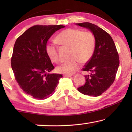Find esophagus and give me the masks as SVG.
<instances>
[{
	"label": "esophagus",
	"instance_id": "esophagus-1",
	"mask_svg": "<svg viewBox=\"0 0 132 132\" xmlns=\"http://www.w3.org/2000/svg\"><path fill=\"white\" fill-rule=\"evenodd\" d=\"M64 77H70L72 76V75H64Z\"/></svg>",
	"mask_w": 132,
	"mask_h": 132
}]
</instances>
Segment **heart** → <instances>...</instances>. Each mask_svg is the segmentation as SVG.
I'll list each match as a JSON object with an SVG mask.
<instances>
[{"label": "heart", "mask_w": 132, "mask_h": 132, "mask_svg": "<svg viewBox=\"0 0 132 132\" xmlns=\"http://www.w3.org/2000/svg\"><path fill=\"white\" fill-rule=\"evenodd\" d=\"M55 40L62 46L70 47L71 60L60 65L57 71L65 75H73L79 68V62L85 64L93 56L95 48V38L91 32L78 29L68 28L61 32L55 38ZM46 52L48 56L54 62L60 60L58 48L53 43L46 45Z\"/></svg>", "instance_id": "1"}]
</instances>
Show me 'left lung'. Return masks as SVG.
I'll list each match as a JSON object with an SVG mask.
<instances>
[{"instance_id": "8db88e82", "label": "left lung", "mask_w": 132, "mask_h": 132, "mask_svg": "<svg viewBox=\"0 0 132 132\" xmlns=\"http://www.w3.org/2000/svg\"><path fill=\"white\" fill-rule=\"evenodd\" d=\"M91 30L95 38V48L93 56L85 65L84 85L77 88L83 94L97 97L102 94L114 82L120 64L119 55L112 38L108 32L91 23H77Z\"/></svg>"}]
</instances>
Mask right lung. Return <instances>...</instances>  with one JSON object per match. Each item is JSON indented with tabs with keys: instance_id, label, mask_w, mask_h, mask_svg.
<instances>
[{
	"instance_id": "add662e5",
	"label": "right lung",
	"mask_w": 132,
	"mask_h": 132,
	"mask_svg": "<svg viewBox=\"0 0 132 132\" xmlns=\"http://www.w3.org/2000/svg\"><path fill=\"white\" fill-rule=\"evenodd\" d=\"M62 25H35L20 36L14 44L11 67L15 79L26 94L43 100L55 93L60 74H49L55 67L46 52L48 39Z\"/></svg>"
}]
</instances>
